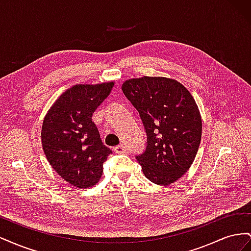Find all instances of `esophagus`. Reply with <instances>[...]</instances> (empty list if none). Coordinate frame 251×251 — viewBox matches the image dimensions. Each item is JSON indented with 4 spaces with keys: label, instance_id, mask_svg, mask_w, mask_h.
<instances>
[{
    "label": "esophagus",
    "instance_id": "obj_1",
    "mask_svg": "<svg viewBox=\"0 0 251 251\" xmlns=\"http://www.w3.org/2000/svg\"><path fill=\"white\" fill-rule=\"evenodd\" d=\"M113 151H115L116 154H121V153H126V147L124 146V144H120V146H117V147L114 148Z\"/></svg>",
    "mask_w": 251,
    "mask_h": 251
}]
</instances>
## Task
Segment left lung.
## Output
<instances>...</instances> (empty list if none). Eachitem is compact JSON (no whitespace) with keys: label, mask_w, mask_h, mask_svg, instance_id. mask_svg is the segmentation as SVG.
Instances as JSON below:
<instances>
[{"label":"left lung","mask_w":251,"mask_h":251,"mask_svg":"<svg viewBox=\"0 0 251 251\" xmlns=\"http://www.w3.org/2000/svg\"><path fill=\"white\" fill-rule=\"evenodd\" d=\"M137 109L148 135L147 151L137 156L153 183H174L191 168L202 136V118L194 97L182 83L162 76L126 79L121 86Z\"/></svg>","instance_id":"8db88e82"}]
</instances>
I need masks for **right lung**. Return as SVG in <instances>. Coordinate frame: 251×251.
Listing matches in <instances>:
<instances>
[{
  "label": "right lung",
  "instance_id": "obj_1",
  "mask_svg": "<svg viewBox=\"0 0 251 251\" xmlns=\"http://www.w3.org/2000/svg\"><path fill=\"white\" fill-rule=\"evenodd\" d=\"M114 81L67 89L48 110L42 126V146L47 160L60 177L78 188L100 180L111 150L100 140L94 111L111 93Z\"/></svg>",
  "mask_w": 251,
  "mask_h": 251
}]
</instances>
